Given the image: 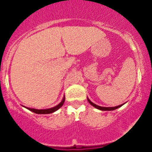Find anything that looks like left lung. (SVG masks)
<instances>
[{
  "mask_svg": "<svg viewBox=\"0 0 152 152\" xmlns=\"http://www.w3.org/2000/svg\"><path fill=\"white\" fill-rule=\"evenodd\" d=\"M88 102L90 103V104L91 105H92L93 107H94L95 108L98 109V110H103V111H110V110H116V109L119 108V107H121L124 104H121V105H119V106H116V107H100V106H98V105H96L95 103H94L93 102H91V100H89V98L88 97Z\"/></svg>",
  "mask_w": 152,
  "mask_h": 152,
  "instance_id": "1",
  "label": "left lung"
}]
</instances>
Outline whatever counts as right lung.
<instances>
[{
  "label": "right lung",
  "mask_w": 152,
  "mask_h": 152,
  "mask_svg": "<svg viewBox=\"0 0 152 152\" xmlns=\"http://www.w3.org/2000/svg\"><path fill=\"white\" fill-rule=\"evenodd\" d=\"M64 99H65V97H64V96L62 100H61V101L60 102L57 106H56V107H52V108H49V109H41V110H38V109L26 107H24V106H23V107H25V108H26L27 110H29L32 111V112L35 113L36 114H49V113H52L56 112V111H57L58 109L61 108L64 103Z\"/></svg>",
  "instance_id": "right-lung-1"
}]
</instances>
